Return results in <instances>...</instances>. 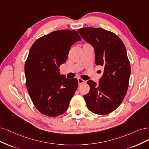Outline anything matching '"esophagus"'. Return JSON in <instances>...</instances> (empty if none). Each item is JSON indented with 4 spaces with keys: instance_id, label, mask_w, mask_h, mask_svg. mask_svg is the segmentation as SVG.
I'll return each mask as SVG.
<instances>
[{
    "instance_id": "obj_1",
    "label": "esophagus",
    "mask_w": 149,
    "mask_h": 149,
    "mask_svg": "<svg viewBox=\"0 0 149 149\" xmlns=\"http://www.w3.org/2000/svg\"><path fill=\"white\" fill-rule=\"evenodd\" d=\"M77 80H78L79 85H81V84H84V83L85 82V81H84V80L81 79H80V78H79V79H77Z\"/></svg>"
}]
</instances>
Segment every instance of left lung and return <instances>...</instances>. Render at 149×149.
Masks as SVG:
<instances>
[{"mask_svg": "<svg viewBox=\"0 0 149 149\" xmlns=\"http://www.w3.org/2000/svg\"><path fill=\"white\" fill-rule=\"evenodd\" d=\"M78 32L94 47L95 64L104 68L98 85L87 81L90 91L84 96L86 104L95 114H109L121 104L128 88L131 65L125 46L116 34L103 28H84Z\"/></svg>", "mask_w": 149, "mask_h": 149, "instance_id": "1", "label": "left lung"}]
</instances>
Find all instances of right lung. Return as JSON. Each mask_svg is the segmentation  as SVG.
Returning <instances> with one entry per match:
<instances>
[{
  "label": "right lung",
  "instance_id": "obj_1",
  "mask_svg": "<svg viewBox=\"0 0 149 149\" xmlns=\"http://www.w3.org/2000/svg\"><path fill=\"white\" fill-rule=\"evenodd\" d=\"M81 40L75 30H62L38 39L25 62L26 88L36 108L47 116L64 113L78 87V80L61 75L70 46Z\"/></svg>",
  "mask_w": 149,
  "mask_h": 149
}]
</instances>
